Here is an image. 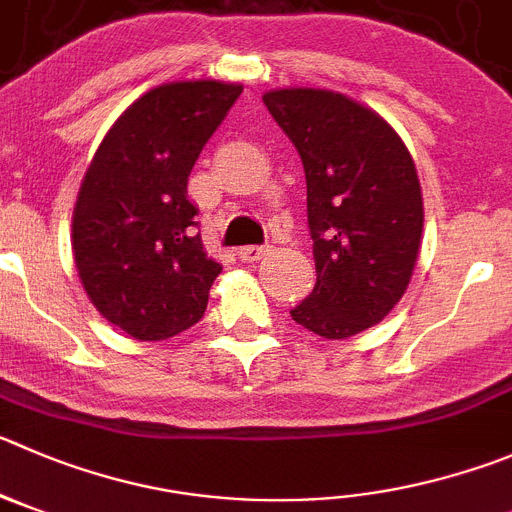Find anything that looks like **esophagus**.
<instances>
[{"label":"esophagus","mask_w":512,"mask_h":512,"mask_svg":"<svg viewBox=\"0 0 512 512\" xmlns=\"http://www.w3.org/2000/svg\"><path fill=\"white\" fill-rule=\"evenodd\" d=\"M265 255H267V247H260V245L240 247V257L245 262H257V260H262Z\"/></svg>","instance_id":"1"}]
</instances>
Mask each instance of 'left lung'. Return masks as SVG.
<instances>
[{"label":"left lung","instance_id":"8db88e82","mask_svg":"<svg viewBox=\"0 0 512 512\" xmlns=\"http://www.w3.org/2000/svg\"><path fill=\"white\" fill-rule=\"evenodd\" d=\"M267 111L298 148L308 186L315 288L293 321L341 341L376 326L407 293L424 202L407 143L374 108L323 88H278Z\"/></svg>","mask_w":512,"mask_h":512}]
</instances>
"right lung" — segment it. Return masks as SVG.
<instances>
[{
  "instance_id": "right-lung-1",
  "label": "right lung",
  "mask_w": 512,
  "mask_h": 512,
  "mask_svg": "<svg viewBox=\"0 0 512 512\" xmlns=\"http://www.w3.org/2000/svg\"><path fill=\"white\" fill-rule=\"evenodd\" d=\"M242 83L179 80L133 100L100 141L73 209L78 278L105 321L164 341L199 321L222 265L194 234L186 199L202 154Z\"/></svg>"
}]
</instances>
